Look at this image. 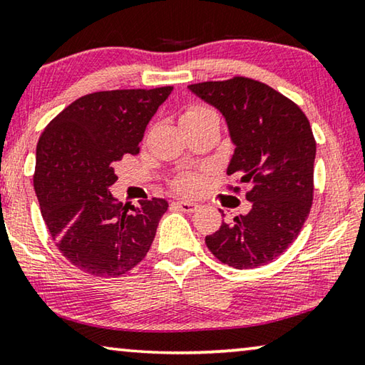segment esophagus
Segmentation results:
<instances>
[{
  "mask_svg": "<svg viewBox=\"0 0 365 365\" xmlns=\"http://www.w3.org/2000/svg\"><path fill=\"white\" fill-rule=\"evenodd\" d=\"M177 207L183 212H195L198 210V203H195V201H187V200H178L175 201Z\"/></svg>",
  "mask_w": 365,
  "mask_h": 365,
  "instance_id": "obj_1",
  "label": "esophagus"
}]
</instances>
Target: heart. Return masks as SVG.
I'll return each instance as SVG.
<instances>
[{"label":"heart","mask_w":365,"mask_h":365,"mask_svg":"<svg viewBox=\"0 0 365 365\" xmlns=\"http://www.w3.org/2000/svg\"><path fill=\"white\" fill-rule=\"evenodd\" d=\"M210 113H214L211 108L203 107V106H195V107H190L187 112L182 115V118L201 117V115H210ZM177 185H178V188L183 190V192H196L201 185V178L196 175H183L178 178Z\"/></svg>","instance_id":"obj_1"}]
</instances>
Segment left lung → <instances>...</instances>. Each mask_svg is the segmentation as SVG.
<instances>
[{
    "mask_svg": "<svg viewBox=\"0 0 365 365\" xmlns=\"http://www.w3.org/2000/svg\"><path fill=\"white\" fill-rule=\"evenodd\" d=\"M188 89L224 115L235 144L227 175L250 185L245 198L252 210L222 221L206 245L237 269L273 262L297 239L314 201L317 143L309 118L281 92L250 78L206 81Z\"/></svg>",
    "mask_w": 365,
    "mask_h": 365,
    "instance_id": "obj_1",
    "label": "left lung"
}]
</instances>
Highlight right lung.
I'll return each mask as SVG.
<instances>
[{
    "label": "right lung",
    "instance_id": "1",
    "mask_svg": "<svg viewBox=\"0 0 365 365\" xmlns=\"http://www.w3.org/2000/svg\"><path fill=\"white\" fill-rule=\"evenodd\" d=\"M173 91H101L79 97L50 121L37 144L34 173L40 211L58 250L92 276L117 277L151 248L162 198L138 206L117 201L110 187L125 154L140 153L149 120Z\"/></svg>",
    "mask_w": 365,
    "mask_h": 365
}]
</instances>
